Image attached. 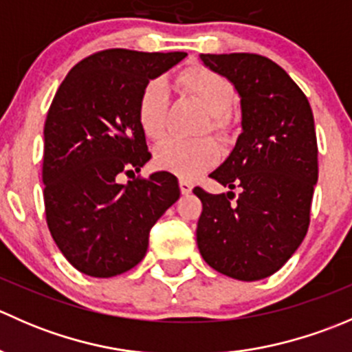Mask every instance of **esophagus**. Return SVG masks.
I'll use <instances>...</instances> for the list:
<instances>
[{"instance_id":"1","label":"esophagus","mask_w":352,"mask_h":352,"mask_svg":"<svg viewBox=\"0 0 352 352\" xmlns=\"http://www.w3.org/2000/svg\"><path fill=\"white\" fill-rule=\"evenodd\" d=\"M179 186H180V192H182L184 196H187V194L192 192V184H190L189 180L180 179V180H179Z\"/></svg>"}]
</instances>
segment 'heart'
Masks as SVG:
<instances>
[{"label":"heart","instance_id":"obj_1","mask_svg":"<svg viewBox=\"0 0 352 352\" xmlns=\"http://www.w3.org/2000/svg\"><path fill=\"white\" fill-rule=\"evenodd\" d=\"M177 83L186 94L204 105L209 112V127L219 136H226L232 129L228 109L235 98L232 81L209 67L192 66L180 74ZM168 105L170 95L166 81L162 78L148 81L138 102V120L143 133L151 140L165 136L168 129ZM218 158L219 146L212 138L184 140L172 136L155 148L156 166L184 179H190L211 168Z\"/></svg>","mask_w":352,"mask_h":352}]
</instances>
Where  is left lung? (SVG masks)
<instances>
[{
	"label": "left lung",
	"instance_id": "8db88e82",
	"mask_svg": "<svg viewBox=\"0 0 352 352\" xmlns=\"http://www.w3.org/2000/svg\"><path fill=\"white\" fill-rule=\"evenodd\" d=\"M201 61L235 87L242 133L209 175L228 192L194 189L202 202L197 247L214 271L258 281L289 261L310 225L318 180L314 113L289 74L264 56L201 54Z\"/></svg>",
	"mask_w": 352,
	"mask_h": 352
}]
</instances>
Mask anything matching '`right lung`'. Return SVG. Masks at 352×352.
<instances>
[{
	"instance_id": "1",
	"label": "right lung",
	"mask_w": 352,
	"mask_h": 352,
	"mask_svg": "<svg viewBox=\"0 0 352 352\" xmlns=\"http://www.w3.org/2000/svg\"><path fill=\"white\" fill-rule=\"evenodd\" d=\"M186 52L107 49L63 80L44 126V204L49 232L71 265L112 278L140 264L151 226L180 197L177 177L120 184L151 158L138 120L143 88Z\"/></svg>"
}]
</instances>
